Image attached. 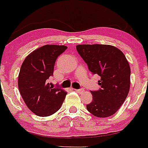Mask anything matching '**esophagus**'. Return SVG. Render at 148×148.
I'll return each instance as SVG.
<instances>
[{
    "mask_svg": "<svg viewBox=\"0 0 148 148\" xmlns=\"http://www.w3.org/2000/svg\"><path fill=\"white\" fill-rule=\"evenodd\" d=\"M74 90H75V92L78 93H82L84 92L83 89H74Z\"/></svg>",
    "mask_w": 148,
    "mask_h": 148,
    "instance_id": "1",
    "label": "esophagus"
}]
</instances>
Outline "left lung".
I'll return each mask as SVG.
<instances>
[{"label": "left lung", "instance_id": "left-lung-1", "mask_svg": "<svg viewBox=\"0 0 148 148\" xmlns=\"http://www.w3.org/2000/svg\"><path fill=\"white\" fill-rule=\"evenodd\" d=\"M76 49L92 74L101 77L98 82L101 88L91 92L93 100L86 108L99 118L114 114L130 90L131 69L125 54L111 45L80 44Z\"/></svg>", "mask_w": 148, "mask_h": 148}]
</instances>
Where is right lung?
Listing matches in <instances>:
<instances>
[{"instance_id": "1", "label": "right lung", "mask_w": 148, "mask_h": 148, "mask_svg": "<svg viewBox=\"0 0 148 148\" xmlns=\"http://www.w3.org/2000/svg\"><path fill=\"white\" fill-rule=\"evenodd\" d=\"M66 49L62 45H45L29 53L21 65L19 91L28 108L37 116H49L63 103L67 92L50 86L47 79L53 75L57 57Z\"/></svg>"}]
</instances>
